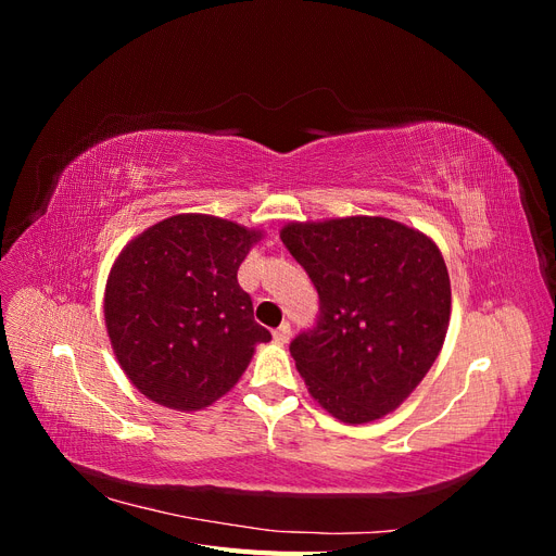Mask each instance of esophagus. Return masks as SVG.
Listing matches in <instances>:
<instances>
[{"instance_id": "esophagus-1", "label": "esophagus", "mask_w": 556, "mask_h": 556, "mask_svg": "<svg viewBox=\"0 0 556 556\" xmlns=\"http://www.w3.org/2000/svg\"><path fill=\"white\" fill-rule=\"evenodd\" d=\"M292 339V327L290 323H282L276 331H274V341L276 343H288Z\"/></svg>"}]
</instances>
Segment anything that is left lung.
<instances>
[{
	"instance_id": "left-lung-1",
	"label": "left lung",
	"mask_w": 556,
	"mask_h": 556,
	"mask_svg": "<svg viewBox=\"0 0 556 556\" xmlns=\"http://www.w3.org/2000/svg\"><path fill=\"white\" fill-rule=\"evenodd\" d=\"M319 296L290 343L308 392L333 417L364 425L422 382L450 325V278L431 239L387 217L292 223L280 231Z\"/></svg>"
}]
</instances>
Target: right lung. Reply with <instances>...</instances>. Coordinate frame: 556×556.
I'll use <instances>...</instances> for the list:
<instances>
[{"mask_svg":"<svg viewBox=\"0 0 556 556\" xmlns=\"http://www.w3.org/2000/svg\"><path fill=\"white\" fill-rule=\"evenodd\" d=\"M260 231L211 215H174L115 260L104 315L123 371L141 394L174 410L206 408L243 376L257 343L237 271Z\"/></svg>","mask_w":556,"mask_h":556,"instance_id":"obj_1","label":"right lung"}]
</instances>
